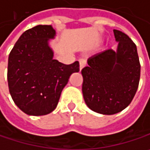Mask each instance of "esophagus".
<instances>
[{
    "label": "esophagus",
    "instance_id": "1",
    "mask_svg": "<svg viewBox=\"0 0 150 150\" xmlns=\"http://www.w3.org/2000/svg\"><path fill=\"white\" fill-rule=\"evenodd\" d=\"M79 63H80V70H81L86 66L87 61L83 58H81V59H79Z\"/></svg>",
    "mask_w": 150,
    "mask_h": 150
}]
</instances>
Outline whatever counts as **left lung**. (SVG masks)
Wrapping results in <instances>:
<instances>
[{
	"mask_svg": "<svg viewBox=\"0 0 150 150\" xmlns=\"http://www.w3.org/2000/svg\"><path fill=\"white\" fill-rule=\"evenodd\" d=\"M117 50H106L91 57L81 70L82 93L89 108L112 115L132 101L140 80L141 65L135 43L125 33L113 30Z\"/></svg>",
	"mask_w": 150,
	"mask_h": 150,
	"instance_id": "obj_1",
	"label": "left lung"
}]
</instances>
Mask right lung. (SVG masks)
Instances as JSON below:
<instances>
[{
	"instance_id": "1",
	"label": "right lung",
	"mask_w": 150,
	"mask_h": 150,
	"mask_svg": "<svg viewBox=\"0 0 150 150\" xmlns=\"http://www.w3.org/2000/svg\"><path fill=\"white\" fill-rule=\"evenodd\" d=\"M55 34L51 25L34 26L23 33L9 54V92L15 105L28 115L54 111L69 76L80 70L79 62L66 65L53 59L48 40Z\"/></svg>"
}]
</instances>
